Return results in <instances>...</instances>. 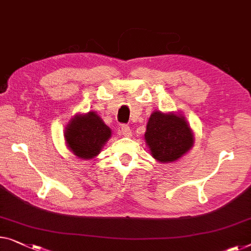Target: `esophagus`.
Returning a JSON list of instances; mask_svg holds the SVG:
<instances>
[{"instance_id":"obj_1","label":"esophagus","mask_w":251,"mask_h":251,"mask_svg":"<svg viewBox=\"0 0 251 251\" xmlns=\"http://www.w3.org/2000/svg\"><path fill=\"white\" fill-rule=\"evenodd\" d=\"M120 133H121L122 136H125V137H131L132 136L131 129H130V126H122L121 130H120Z\"/></svg>"}]
</instances>
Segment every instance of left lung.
Wrapping results in <instances>:
<instances>
[{
    "label": "left lung",
    "instance_id": "8db88e82",
    "mask_svg": "<svg viewBox=\"0 0 251 251\" xmlns=\"http://www.w3.org/2000/svg\"><path fill=\"white\" fill-rule=\"evenodd\" d=\"M145 141L156 161L171 163L191 150L195 136L183 114L154 111L147 122Z\"/></svg>",
    "mask_w": 251,
    "mask_h": 251
}]
</instances>
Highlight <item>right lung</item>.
Wrapping results in <instances>:
<instances>
[{
  "label": "right lung",
  "mask_w": 251,
  "mask_h": 251,
  "mask_svg": "<svg viewBox=\"0 0 251 251\" xmlns=\"http://www.w3.org/2000/svg\"><path fill=\"white\" fill-rule=\"evenodd\" d=\"M111 136L110 126L105 125L100 115L93 111L74 115L64 130L68 150L85 161L95 158Z\"/></svg>",
  "instance_id": "add662e5"
}]
</instances>
